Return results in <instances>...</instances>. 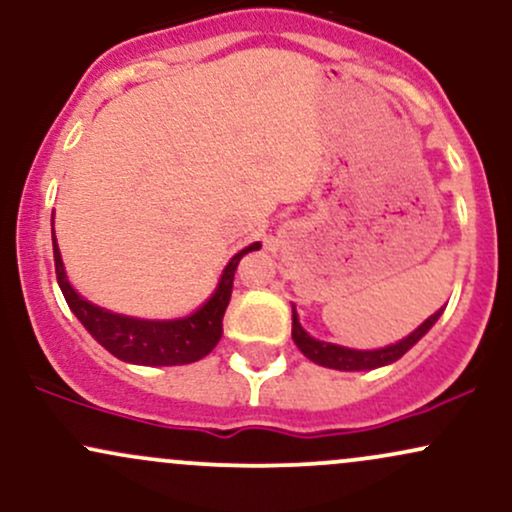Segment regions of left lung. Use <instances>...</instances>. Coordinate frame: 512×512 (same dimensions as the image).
I'll return each mask as SVG.
<instances>
[{
    "mask_svg": "<svg viewBox=\"0 0 512 512\" xmlns=\"http://www.w3.org/2000/svg\"><path fill=\"white\" fill-rule=\"evenodd\" d=\"M443 310L433 313L419 330H414L409 334L407 339L402 342L385 346V349H375V351H356V349H344V346L337 344H327V342H317V339L310 337L308 332L303 330L301 322H298L296 308H293V325H291V337L296 342L298 349L303 351L310 361L317 363V366H325V368H334V370H370V368H380L387 366V363L397 361L402 358L407 351L419 342L424 334L436 325V320L440 317Z\"/></svg>",
    "mask_w": 512,
    "mask_h": 512,
    "instance_id": "left-lung-1",
    "label": "left lung"
}]
</instances>
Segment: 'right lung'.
<instances>
[{"mask_svg": "<svg viewBox=\"0 0 512 512\" xmlns=\"http://www.w3.org/2000/svg\"><path fill=\"white\" fill-rule=\"evenodd\" d=\"M260 248V243H252L250 248L240 250L223 269L219 286L214 296L209 298L197 313L182 320H137V317L115 315L98 305L84 301L72 289L64 274L60 248L55 243V231H52V252H55V274L57 284L64 293L72 313L79 317L81 325L91 332L98 344L105 346L110 354L127 363H139V366H182V363H195L204 358L219 344L223 334V313H226L228 301L233 293V276L240 257Z\"/></svg>", "mask_w": 512, "mask_h": 512, "instance_id": "obj_1", "label": "right lung"}]
</instances>
